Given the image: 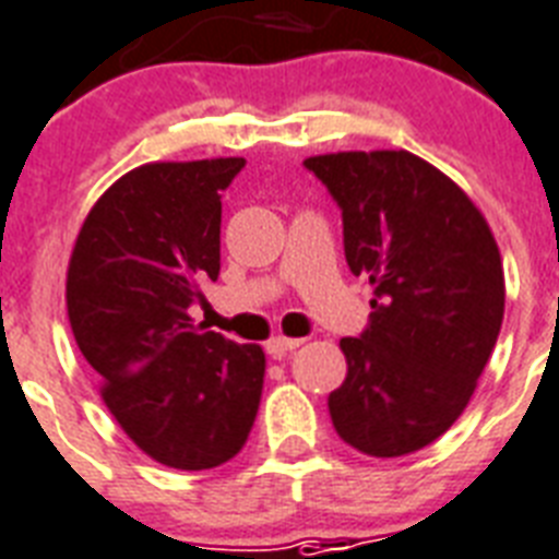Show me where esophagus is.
<instances>
[{
  "mask_svg": "<svg viewBox=\"0 0 559 559\" xmlns=\"http://www.w3.org/2000/svg\"><path fill=\"white\" fill-rule=\"evenodd\" d=\"M305 340H287V336H272L270 342H266V354H270L272 359H281L287 357L289 350H296L298 345H301Z\"/></svg>",
  "mask_w": 559,
  "mask_h": 559,
  "instance_id": "1",
  "label": "esophagus"
}]
</instances>
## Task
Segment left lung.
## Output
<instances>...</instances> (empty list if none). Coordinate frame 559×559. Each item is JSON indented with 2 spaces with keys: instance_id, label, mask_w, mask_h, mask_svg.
Masks as SVG:
<instances>
[{
  "instance_id": "8db88e82",
  "label": "left lung",
  "mask_w": 559,
  "mask_h": 559,
  "mask_svg": "<svg viewBox=\"0 0 559 559\" xmlns=\"http://www.w3.org/2000/svg\"><path fill=\"white\" fill-rule=\"evenodd\" d=\"M305 168L342 211L345 261L373 287L366 331L340 342L336 432L373 459L441 438L467 408L504 316L499 246L450 177L406 151L331 153Z\"/></svg>"
}]
</instances>
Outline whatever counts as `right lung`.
Here are the masks:
<instances>
[{"label": "right lung", "mask_w": 559, "mask_h": 559, "mask_svg": "<svg viewBox=\"0 0 559 559\" xmlns=\"http://www.w3.org/2000/svg\"><path fill=\"white\" fill-rule=\"evenodd\" d=\"M243 165L130 170L95 202L69 261V322L100 397L139 450L174 469L235 459L261 406V345L191 319L200 281L219 275V200Z\"/></svg>", "instance_id": "1"}]
</instances>
